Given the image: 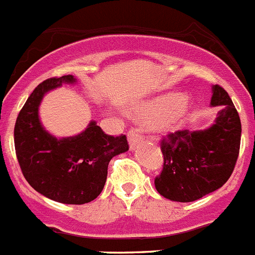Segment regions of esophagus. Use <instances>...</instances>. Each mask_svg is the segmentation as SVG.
<instances>
[{"mask_svg":"<svg viewBox=\"0 0 255 255\" xmlns=\"http://www.w3.org/2000/svg\"><path fill=\"white\" fill-rule=\"evenodd\" d=\"M128 139H129L130 149L132 150L143 141V136H141V134L139 132L138 129H130L129 132H128Z\"/></svg>","mask_w":255,"mask_h":255,"instance_id":"obj_1","label":"esophagus"}]
</instances>
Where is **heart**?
Segmentation results:
<instances>
[{
  "mask_svg": "<svg viewBox=\"0 0 255 255\" xmlns=\"http://www.w3.org/2000/svg\"><path fill=\"white\" fill-rule=\"evenodd\" d=\"M190 108V102L185 97L162 96L145 101L134 108L135 115L140 117H155V129L161 132H172L179 129L185 120Z\"/></svg>",
  "mask_w": 255,
  "mask_h": 255,
  "instance_id": "obj_1",
  "label": "heart"
}]
</instances>
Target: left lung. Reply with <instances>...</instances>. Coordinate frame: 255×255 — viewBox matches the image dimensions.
<instances>
[{
	"instance_id": "8db88e82",
	"label": "left lung",
	"mask_w": 255,
	"mask_h": 255,
	"mask_svg": "<svg viewBox=\"0 0 255 255\" xmlns=\"http://www.w3.org/2000/svg\"><path fill=\"white\" fill-rule=\"evenodd\" d=\"M211 106H220L206 130H179L161 141L163 168L154 179L157 191L175 202H194L230 179L240 149L242 123L229 93L212 87Z\"/></svg>"
}]
</instances>
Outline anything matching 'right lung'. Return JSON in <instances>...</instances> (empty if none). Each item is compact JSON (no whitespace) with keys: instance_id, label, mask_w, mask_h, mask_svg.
<instances>
[{"instance_id":"add662e5","label":"right lung","mask_w":255,"mask_h":255,"mask_svg":"<svg viewBox=\"0 0 255 255\" xmlns=\"http://www.w3.org/2000/svg\"><path fill=\"white\" fill-rule=\"evenodd\" d=\"M74 84L73 75L49 78L29 96L13 129L15 150L21 172L31 188L65 204H84L96 199L107 179L112 157L129 150L125 135L105 134L96 121L70 138L57 139L44 130L38 108L51 89Z\"/></svg>"}]
</instances>
